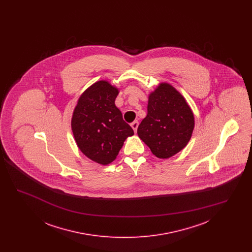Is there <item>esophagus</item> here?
Instances as JSON below:
<instances>
[{"label":"esophagus","instance_id":"obj_1","mask_svg":"<svg viewBox=\"0 0 252 252\" xmlns=\"http://www.w3.org/2000/svg\"><path fill=\"white\" fill-rule=\"evenodd\" d=\"M132 128H133V130L134 132L137 131V128H138V126H139V123H138V121H134V122H132L131 125Z\"/></svg>","mask_w":252,"mask_h":252}]
</instances>
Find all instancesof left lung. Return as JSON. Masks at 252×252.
Instances as JSON below:
<instances>
[{
    "mask_svg": "<svg viewBox=\"0 0 252 252\" xmlns=\"http://www.w3.org/2000/svg\"><path fill=\"white\" fill-rule=\"evenodd\" d=\"M194 116L186 99L166 82L157 86L148 95L147 114L138 126V136L153 155L169 158L189 143Z\"/></svg>",
    "mask_w": 252,
    "mask_h": 252,
    "instance_id": "obj_1",
    "label": "left lung"
}]
</instances>
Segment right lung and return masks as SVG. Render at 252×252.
<instances>
[{"label": "right lung", "instance_id": "obj_1", "mask_svg": "<svg viewBox=\"0 0 252 252\" xmlns=\"http://www.w3.org/2000/svg\"><path fill=\"white\" fill-rule=\"evenodd\" d=\"M118 88L107 80L90 86L77 100L72 112V134L85 156L102 165L111 163L124 142L134 134L115 106Z\"/></svg>", "mask_w": 252, "mask_h": 252}]
</instances>
